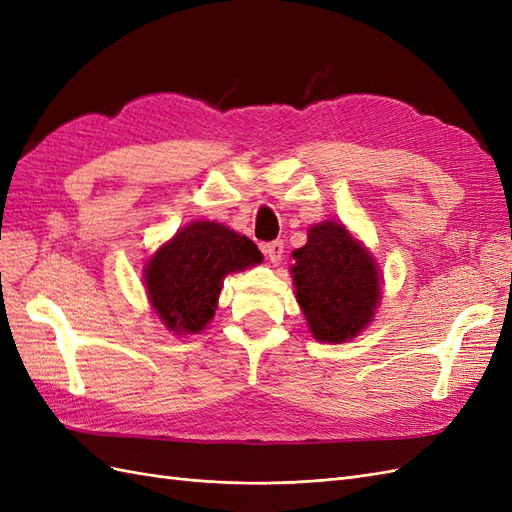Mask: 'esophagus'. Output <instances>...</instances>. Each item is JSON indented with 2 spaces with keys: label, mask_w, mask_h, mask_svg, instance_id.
Returning <instances> with one entry per match:
<instances>
[{
  "label": "esophagus",
  "mask_w": 512,
  "mask_h": 512,
  "mask_svg": "<svg viewBox=\"0 0 512 512\" xmlns=\"http://www.w3.org/2000/svg\"><path fill=\"white\" fill-rule=\"evenodd\" d=\"M262 252L267 254V258H269L271 262H280L282 256H284V241H280V239L269 241V243L262 245Z\"/></svg>",
  "instance_id": "34e87169"
}]
</instances>
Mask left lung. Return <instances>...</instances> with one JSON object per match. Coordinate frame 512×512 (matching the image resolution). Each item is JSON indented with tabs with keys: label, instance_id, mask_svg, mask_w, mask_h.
Listing matches in <instances>:
<instances>
[{
	"label": "left lung",
	"instance_id": "1",
	"mask_svg": "<svg viewBox=\"0 0 512 512\" xmlns=\"http://www.w3.org/2000/svg\"><path fill=\"white\" fill-rule=\"evenodd\" d=\"M292 256L297 301L318 342L342 344L359 335L380 299L371 256L337 222L312 226L307 245Z\"/></svg>",
	"mask_w": 512,
	"mask_h": 512
}]
</instances>
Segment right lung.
<instances>
[{
    "label": "right lung",
    "mask_w": 512,
    "mask_h": 512,
    "mask_svg": "<svg viewBox=\"0 0 512 512\" xmlns=\"http://www.w3.org/2000/svg\"><path fill=\"white\" fill-rule=\"evenodd\" d=\"M260 260L256 243L235 230L192 222L147 262L149 301L170 331L198 333L215 314L224 277Z\"/></svg>",
    "instance_id": "right-lung-1"
}]
</instances>
